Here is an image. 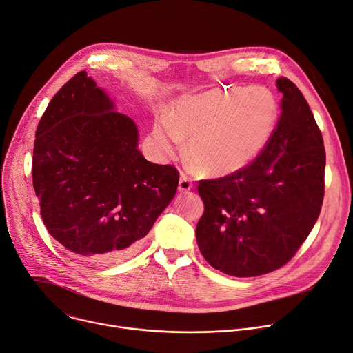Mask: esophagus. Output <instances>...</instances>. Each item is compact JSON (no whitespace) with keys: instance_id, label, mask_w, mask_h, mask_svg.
<instances>
[{"instance_id":"esophagus-1","label":"esophagus","mask_w":353,"mask_h":353,"mask_svg":"<svg viewBox=\"0 0 353 353\" xmlns=\"http://www.w3.org/2000/svg\"><path fill=\"white\" fill-rule=\"evenodd\" d=\"M192 188H193L192 180L186 174L181 173L180 174V181H179V190L180 192H189Z\"/></svg>"}]
</instances>
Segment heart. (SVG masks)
I'll return each mask as SVG.
<instances>
[{
  "label": "heart",
  "instance_id": "1",
  "mask_svg": "<svg viewBox=\"0 0 353 353\" xmlns=\"http://www.w3.org/2000/svg\"><path fill=\"white\" fill-rule=\"evenodd\" d=\"M279 119V101L263 85L214 88L181 100L170 119L157 120L152 144L167 159L189 139L188 156L203 174L229 176L266 150Z\"/></svg>",
  "mask_w": 353,
  "mask_h": 353
}]
</instances>
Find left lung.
<instances>
[{"label": "left lung", "instance_id": "left-lung-1", "mask_svg": "<svg viewBox=\"0 0 353 353\" xmlns=\"http://www.w3.org/2000/svg\"><path fill=\"white\" fill-rule=\"evenodd\" d=\"M282 113L266 150L234 174L200 180L205 212L197 221L200 253L236 277L270 273L299 250L319 217L326 154L312 110L289 79L276 80Z\"/></svg>", "mask_w": 353, "mask_h": 353}]
</instances>
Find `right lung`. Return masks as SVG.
<instances>
[{"label":"right lung","mask_w":353,"mask_h":353,"mask_svg":"<svg viewBox=\"0 0 353 353\" xmlns=\"http://www.w3.org/2000/svg\"><path fill=\"white\" fill-rule=\"evenodd\" d=\"M137 127L80 71L57 91L39 123L32 186L48 233L94 265L124 259L179 186L170 164L147 161Z\"/></svg>","instance_id":"obj_1"}]
</instances>
